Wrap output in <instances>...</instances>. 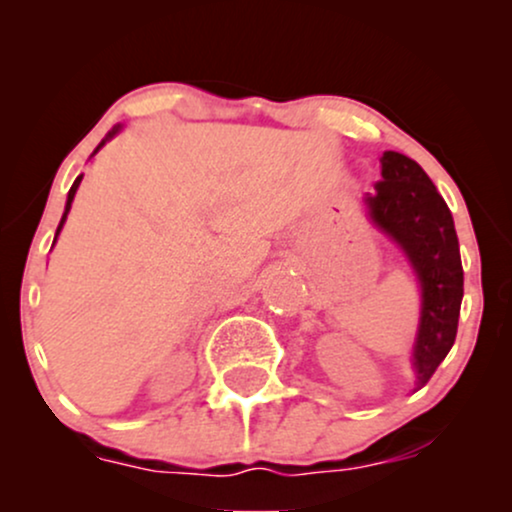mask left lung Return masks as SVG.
<instances>
[{
	"label": "left lung",
	"instance_id": "1",
	"mask_svg": "<svg viewBox=\"0 0 512 512\" xmlns=\"http://www.w3.org/2000/svg\"><path fill=\"white\" fill-rule=\"evenodd\" d=\"M383 180L366 197L370 219L402 245L421 284V325L414 368L424 387L457 337L464 274L452 214L414 158L385 151ZM416 387V390H419Z\"/></svg>",
	"mask_w": 512,
	"mask_h": 512
}]
</instances>
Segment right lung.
<instances>
[{"label": "right lung", "instance_id": "add662e5", "mask_svg": "<svg viewBox=\"0 0 512 512\" xmlns=\"http://www.w3.org/2000/svg\"><path fill=\"white\" fill-rule=\"evenodd\" d=\"M117 129H120V127H115L113 129V132H110L108 134V137H105V139H110V137H113V134L117 132ZM105 142H101V146H103ZM101 146H98V149H101ZM96 149V151H98ZM96 151H93V154H96ZM81 178H84V173H81L79 175V178H76L74 180V185H72V190H69V197H67V207H64V214H62V221H60V226H57V233H60L62 231V226H64V219H67V214H69V209H72V199H74V195H76V187H79V182H81Z\"/></svg>", "mask_w": 512, "mask_h": 512}]
</instances>
